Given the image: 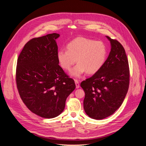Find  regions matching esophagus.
Listing matches in <instances>:
<instances>
[{"instance_id": "obj_1", "label": "esophagus", "mask_w": 146, "mask_h": 146, "mask_svg": "<svg viewBox=\"0 0 146 146\" xmlns=\"http://www.w3.org/2000/svg\"><path fill=\"white\" fill-rule=\"evenodd\" d=\"M75 84H76V88H78L80 87V84H79V82L77 80H75Z\"/></svg>"}]
</instances>
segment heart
<instances>
[{
    "instance_id": "1",
    "label": "heart",
    "mask_w": 146,
    "mask_h": 146,
    "mask_svg": "<svg viewBox=\"0 0 146 146\" xmlns=\"http://www.w3.org/2000/svg\"><path fill=\"white\" fill-rule=\"evenodd\" d=\"M67 50H60L57 52V58L60 66L66 70H71L77 62L78 64L71 72V75L80 77L87 72L88 74L98 72L105 64L108 56L106 45L101 41L77 37L66 46Z\"/></svg>"
}]
</instances>
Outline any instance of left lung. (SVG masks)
Masks as SVG:
<instances>
[{
  "mask_svg": "<svg viewBox=\"0 0 146 146\" xmlns=\"http://www.w3.org/2000/svg\"><path fill=\"white\" fill-rule=\"evenodd\" d=\"M111 50L103 67L81 82L85 92L84 109L91 118L102 119L112 115L122 105L129 84L128 60L123 46L106 36Z\"/></svg>",
  "mask_w": 146,
  "mask_h": 146,
  "instance_id": "obj_1",
  "label": "left lung"
}]
</instances>
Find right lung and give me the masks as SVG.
Returning <instances> with one entry per match:
<instances>
[{
  "instance_id": "add662e5",
  "label": "right lung",
  "mask_w": 146,
  "mask_h": 146,
  "mask_svg": "<svg viewBox=\"0 0 146 146\" xmlns=\"http://www.w3.org/2000/svg\"><path fill=\"white\" fill-rule=\"evenodd\" d=\"M58 33L29 40L20 53L16 82L21 98L35 114L52 118L64 111L69 95L74 90V80L59 65Z\"/></svg>"
}]
</instances>
